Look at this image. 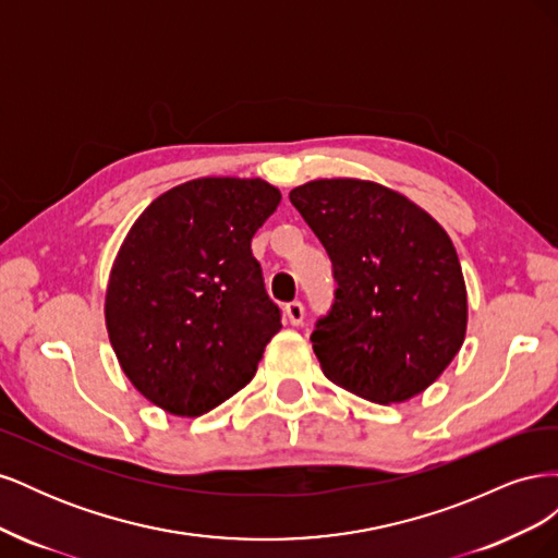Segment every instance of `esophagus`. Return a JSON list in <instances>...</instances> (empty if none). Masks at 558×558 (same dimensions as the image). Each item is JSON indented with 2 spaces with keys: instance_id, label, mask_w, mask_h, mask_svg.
<instances>
[{
  "instance_id": "obj_1",
  "label": "esophagus",
  "mask_w": 558,
  "mask_h": 558,
  "mask_svg": "<svg viewBox=\"0 0 558 558\" xmlns=\"http://www.w3.org/2000/svg\"><path fill=\"white\" fill-rule=\"evenodd\" d=\"M286 318H289L291 326H300L302 318H305V307H302V302H289L286 305Z\"/></svg>"
}]
</instances>
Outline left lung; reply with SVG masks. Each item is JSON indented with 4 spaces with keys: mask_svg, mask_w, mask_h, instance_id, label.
Returning a JSON list of instances; mask_svg holds the SVG:
<instances>
[{
    "mask_svg": "<svg viewBox=\"0 0 558 558\" xmlns=\"http://www.w3.org/2000/svg\"><path fill=\"white\" fill-rule=\"evenodd\" d=\"M289 197L337 281L332 312L312 332L324 375L379 404L424 393L468 330L465 279L447 230L377 181L316 179Z\"/></svg>",
    "mask_w": 558,
    "mask_h": 558,
    "instance_id": "1",
    "label": "left lung"
}]
</instances>
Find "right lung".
Returning a JSON list of instances; mask_svg holds the SVG:
<instances>
[{"label": "right lung", "instance_id": "add662e5", "mask_svg": "<svg viewBox=\"0 0 558 558\" xmlns=\"http://www.w3.org/2000/svg\"><path fill=\"white\" fill-rule=\"evenodd\" d=\"M281 193L263 179L202 177L140 214L118 248L105 320L118 365L174 416H199L253 379L281 330L251 253Z\"/></svg>", "mask_w": 558, "mask_h": 558}]
</instances>
